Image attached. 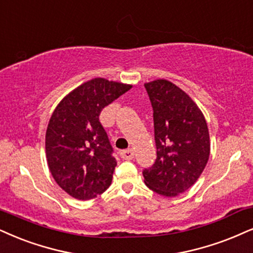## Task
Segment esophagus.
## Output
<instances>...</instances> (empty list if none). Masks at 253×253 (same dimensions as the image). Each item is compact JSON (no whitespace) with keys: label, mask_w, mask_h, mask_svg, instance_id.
I'll return each instance as SVG.
<instances>
[{"label":"esophagus","mask_w":253,"mask_h":253,"mask_svg":"<svg viewBox=\"0 0 253 253\" xmlns=\"http://www.w3.org/2000/svg\"><path fill=\"white\" fill-rule=\"evenodd\" d=\"M120 155H121V157L123 158V160L130 161V160H132V158H133V151L130 150V149H129V150H123V151H121Z\"/></svg>","instance_id":"esophagus-1"}]
</instances>
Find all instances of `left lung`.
<instances>
[{"label":"left lung","mask_w":253,"mask_h":253,"mask_svg":"<svg viewBox=\"0 0 253 253\" xmlns=\"http://www.w3.org/2000/svg\"><path fill=\"white\" fill-rule=\"evenodd\" d=\"M154 110L157 158L143 171L149 189L176 197L197 182L210 156V136L201 109L167 80L144 84Z\"/></svg>","instance_id":"obj_1"}]
</instances>
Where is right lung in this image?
I'll return each mask as SVG.
<instances>
[{"label":"right lung","instance_id":"1","mask_svg":"<svg viewBox=\"0 0 253 253\" xmlns=\"http://www.w3.org/2000/svg\"><path fill=\"white\" fill-rule=\"evenodd\" d=\"M131 88L101 77L90 80L52 112L45 133L46 161L55 182L71 197L88 201L110 186L117 162L99 114Z\"/></svg>","mask_w":253,"mask_h":253}]
</instances>
